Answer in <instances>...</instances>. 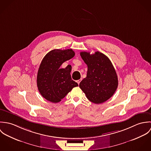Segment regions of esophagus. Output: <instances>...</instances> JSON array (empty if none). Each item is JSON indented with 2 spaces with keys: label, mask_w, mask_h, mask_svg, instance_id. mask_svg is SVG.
I'll use <instances>...</instances> for the list:
<instances>
[{
  "label": "esophagus",
  "mask_w": 151,
  "mask_h": 151,
  "mask_svg": "<svg viewBox=\"0 0 151 151\" xmlns=\"http://www.w3.org/2000/svg\"><path fill=\"white\" fill-rule=\"evenodd\" d=\"M81 81V79H80V80H77V83H78V84L79 85L80 84V82Z\"/></svg>",
  "instance_id": "esophagus-1"
}]
</instances>
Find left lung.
Returning a JSON list of instances; mask_svg holds the SVG:
<instances>
[{"mask_svg":"<svg viewBox=\"0 0 151 151\" xmlns=\"http://www.w3.org/2000/svg\"><path fill=\"white\" fill-rule=\"evenodd\" d=\"M80 55L88 67L86 77L80 83V88L91 102L99 104L105 102L114 93L118 86V78L111 61L104 54L81 52Z\"/></svg>","mask_w":151,"mask_h":151,"instance_id":"1","label":"left lung"}]
</instances>
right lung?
Listing matches in <instances>:
<instances>
[{
  "label": "right lung",
  "instance_id": "add662e5",
  "mask_svg": "<svg viewBox=\"0 0 151 151\" xmlns=\"http://www.w3.org/2000/svg\"><path fill=\"white\" fill-rule=\"evenodd\" d=\"M75 55L71 49H54L43 58L37 74V83L39 92L44 98L53 103L61 101L78 84L71 79V66H60Z\"/></svg>",
  "mask_w": 151,
  "mask_h": 151
}]
</instances>
